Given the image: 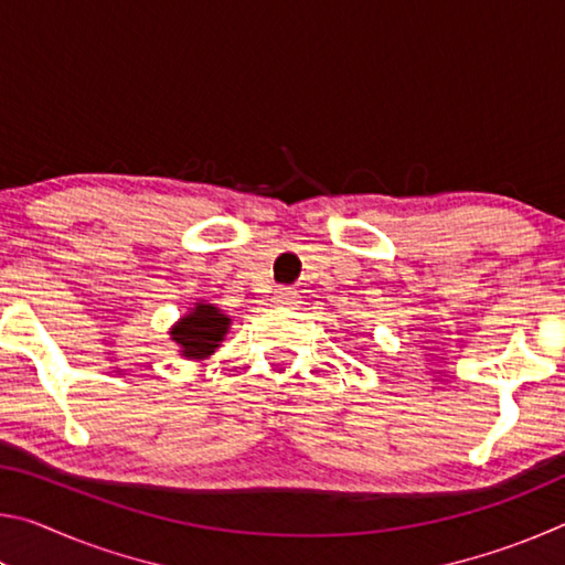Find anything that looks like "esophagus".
I'll use <instances>...</instances> for the list:
<instances>
[{"label":"esophagus","instance_id":"1","mask_svg":"<svg viewBox=\"0 0 565 565\" xmlns=\"http://www.w3.org/2000/svg\"><path fill=\"white\" fill-rule=\"evenodd\" d=\"M296 299H299V294L289 289V286H281V289H276V294H274V303H279V306H294Z\"/></svg>","mask_w":565,"mask_h":565}]
</instances>
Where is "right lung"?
I'll list each match as a JSON object with an SVG mask.
<instances>
[{"mask_svg":"<svg viewBox=\"0 0 565 565\" xmlns=\"http://www.w3.org/2000/svg\"><path fill=\"white\" fill-rule=\"evenodd\" d=\"M228 319L216 306L199 303L194 311H189V317L171 329V337H174L186 359H206L209 353H214L218 341L224 339Z\"/></svg>","mask_w":565,"mask_h":565,"instance_id":"obj_1","label":"right lung"}]
</instances>
